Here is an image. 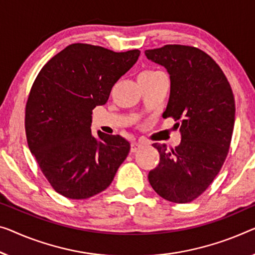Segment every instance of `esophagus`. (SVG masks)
I'll list each match as a JSON object with an SVG mask.
<instances>
[{
    "instance_id": "obj_1",
    "label": "esophagus",
    "mask_w": 255,
    "mask_h": 255,
    "mask_svg": "<svg viewBox=\"0 0 255 255\" xmlns=\"http://www.w3.org/2000/svg\"><path fill=\"white\" fill-rule=\"evenodd\" d=\"M143 147V144L142 143H138V142H132L131 145H130V152H136L140 150Z\"/></svg>"
}]
</instances>
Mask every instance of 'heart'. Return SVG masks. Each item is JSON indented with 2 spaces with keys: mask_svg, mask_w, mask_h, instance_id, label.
<instances>
[{
  "mask_svg": "<svg viewBox=\"0 0 255 255\" xmlns=\"http://www.w3.org/2000/svg\"><path fill=\"white\" fill-rule=\"evenodd\" d=\"M162 74L161 72L159 71H154V70H146V71H143L142 73L139 74L138 80H151V79H154L157 78L158 75Z\"/></svg>",
  "mask_w": 255,
  "mask_h": 255,
  "instance_id": "obj_1",
  "label": "heart"
}]
</instances>
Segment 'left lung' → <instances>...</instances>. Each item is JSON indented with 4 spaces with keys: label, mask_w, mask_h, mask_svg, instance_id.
Masks as SVG:
<instances>
[{
    "label": "left lung",
    "mask_w": 255,
    "mask_h": 255,
    "mask_svg": "<svg viewBox=\"0 0 255 255\" xmlns=\"http://www.w3.org/2000/svg\"><path fill=\"white\" fill-rule=\"evenodd\" d=\"M146 58L169 74L170 94L164 118L180 127L175 149L152 144L160 161L149 182L159 196L172 203L196 199L218 175L229 151L235 125V98L225 73L200 49L167 44L145 50Z\"/></svg>",
    "instance_id": "1"
}]
</instances>
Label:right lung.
Returning <instances> with one entry per match:
<instances>
[{"mask_svg": "<svg viewBox=\"0 0 255 255\" xmlns=\"http://www.w3.org/2000/svg\"><path fill=\"white\" fill-rule=\"evenodd\" d=\"M139 54L74 43L52 57L34 81L25 113L27 144L51 187L66 198L104 191L127 158V139L91 134V115Z\"/></svg>", "mask_w": 255, "mask_h": 255, "instance_id": "add662e5", "label": "right lung"}]
</instances>
